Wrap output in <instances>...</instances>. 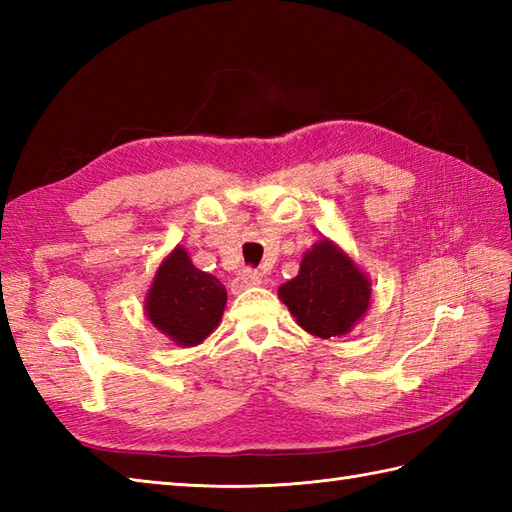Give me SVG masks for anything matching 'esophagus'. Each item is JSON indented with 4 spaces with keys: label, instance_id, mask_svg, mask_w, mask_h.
I'll use <instances>...</instances> for the list:
<instances>
[{
    "label": "esophagus",
    "instance_id": "1",
    "mask_svg": "<svg viewBox=\"0 0 512 512\" xmlns=\"http://www.w3.org/2000/svg\"><path fill=\"white\" fill-rule=\"evenodd\" d=\"M259 284H262V277H259L255 270L246 268V270H242V273L235 277L233 292H244L246 288H253V286H259Z\"/></svg>",
    "mask_w": 512,
    "mask_h": 512
}]
</instances>
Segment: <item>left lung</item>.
Returning a JSON list of instances; mask_svg holds the SVG:
<instances>
[{
	"label": "left lung",
	"mask_w": 512,
	"mask_h": 512,
	"mask_svg": "<svg viewBox=\"0 0 512 512\" xmlns=\"http://www.w3.org/2000/svg\"><path fill=\"white\" fill-rule=\"evenodd\" d=\"M372 284L343 250L321 239L301 259L299 275L279 288V299L303 330L319 339L350 332L365 317Z\"/></svg>",
	"instance_id": "obj_1"
}]
</instances>
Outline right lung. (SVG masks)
Masks as SVG:
<instances>
[{
	"mask_svg": "<svg viewBox=\"0 0 512 512\" xmlns=\"http://www.w3.org/2000/svg\"><path fill=\"white\" fill-rule=\"evenodd\" d=\"M224 306L226 288L195 268L182 246L162 259L145 299L147 319L182 347L202 343L220 323Z\"/></svg>",
	"mask_w": 512,
	"mask_h": 512,
	"instance_id": "obj_1",
	"label": "right lung"
}]
</instances>
